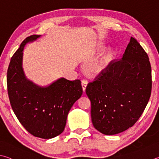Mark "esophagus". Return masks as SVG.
<instances>
[{"label":"esophagus","instance_id":"34e87169","mask_svg":"<svg viewBox=\"0 0 159 159\" xmlns=\"http://www.w3.org/2000/svg\"><path fill=\"white\" fill-rule=\"evenodd\" d=\"M88 80H83L82 82H81V85H82V88H83V92L85 91V89H86V87H87L88 85Z\"/></svg>","mask_w":159,"mask_h":159}]
</instances>
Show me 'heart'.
<instances>
[{
    "mask_svg": "<svg viewBox=\"0 0 159 159\" xmlns=\"http://www.w3.org/2000/svg\"><path fill=\"white\" fill-rule=\"evenodd\" d=\"M100 51V48H99ZM112 53L111 51H108L103 53L100 58L94 62L89 67V72L92 74L97 75L104 71L112 60Z\"/></svg>",
    "mask_w": 159,
    "mask_h": 159,
    "instance_id": "obj_1",
    "label": "heart"
}]
</instances>
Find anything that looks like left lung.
Here are the masks:
<instances>
[{
	"mask_svg": "<svg viewBox=\"0 0 159 159\" xmlns=\"http://www.w3.org/2000/svg\"><path fill=\"white\" fill-rule=\"evenodd\" d=\"M85 92L92 124L102 134H117L135 125L152 92L149 57L136 39L131 37L122 58L112 60Z\"/></svg>",
	"mask_w": 159,
	"mask_h": 159,
	"instance_id": "8db88e82",
	"label": "left lung"
}]
</instances>
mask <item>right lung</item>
Instances as JSON below:
<instances>
[{"label": "right lung", "instance_id": "obj_1", "mask_svg": "<svg viewBox=\"0 0 159 159\" xmlns=\"http://www.w3.org/2000/svg\"><path fill=\"white\" fill-rule=\"evenodd\" d=\"M41 35L25 38L14 56L7 70V84L10 104L17 119L34 136L50 139L64 131L67 115L81 97L80 80L60 78L47 87H41L25 77L22 67L23 51L28 42Z\"/></svg>", "mask_w": 159, "mask_h": 159}]
</instances>
